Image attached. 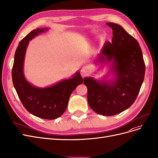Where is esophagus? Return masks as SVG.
Returning <instances> with one entry per match:
<instances>
[{"instance_id":"34e87169","label":"esophagus","mask_w":158,"mask_h":158,"mask_svg":"<svg viewBox=\"0 0 158 158\" xmlns=\"http://www.w3.org/2000/svg\"><path fill=\"white\" fill-rule=\"evenodd\" d=\"M89 72V69L88 67H87V66L83 67L81 69V74L83 76V77H85V76L88 75Z\"/></svg>"}]
</instances>
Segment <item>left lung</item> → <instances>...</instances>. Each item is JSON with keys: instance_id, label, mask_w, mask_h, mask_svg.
Masks as SVG:
<instances>
[{"instance_id": "1", "label": "left lung", "mask_w": 158, "mask_h": 158, "mask_svg": "<svg viewBox=\"0 0 158 158\" xmlns=\"http://www.w3.org/2000/svg\"><path fill=\"white\" fill-rule=\"evenodd\" d=\"M112 29V42H106L95 63H111L110 74L113 78H84L88 88L91 108L102 116H113L131 106L143 84L145 64L142 50L135 38L122 26L106 23Z\"/></svg>"}]
</instances>
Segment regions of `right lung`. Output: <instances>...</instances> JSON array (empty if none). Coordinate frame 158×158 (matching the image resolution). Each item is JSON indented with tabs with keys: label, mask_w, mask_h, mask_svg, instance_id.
Wrapping results in <instances>:
<instances>
[{
	"label": "right lung",
	"mask_w": 158,
	"mask_h": 158,
	"mask_svg": "<svg viewBox=\"0 0 158 158\" xmlns=\"http://www.w3.org/2000/svg\"><path fill=\"white\" fill-rule=\"evenodd\" d=\"M48 29H35L21 40L15 53L12 76L14 88L25 109L36 117L54 119L66 110L70 95L82 84L83 78L78 71L70 78L44 88H38L27 81L23 73V64L29 41Z\"/></svg>",
	"instance_id": "obj_1"
}]
</instances>
